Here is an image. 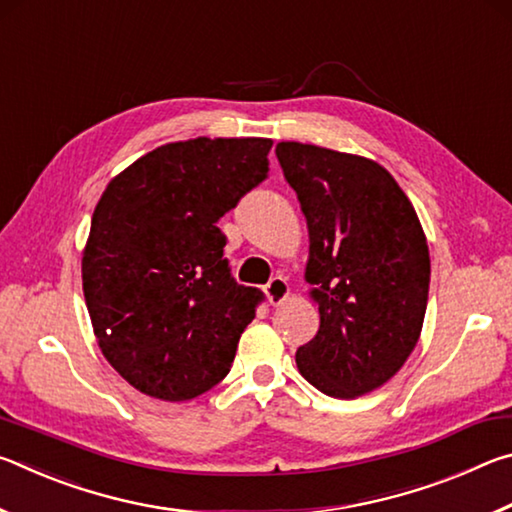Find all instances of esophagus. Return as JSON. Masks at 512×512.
<instances>
[{
  "label": "esophagus",
  "instance_id": "34e87169",
  "mask_svg": "<svg viewBox=\"0 0 512 512\" xmlns=\"http://www.w3.org/2000/svg\"><path fill=\"white\" fill-rule=\"evenodd\" d=\"M266 298L273 307H280L284 300L289 298V284L284 277H273L271 282L266 284Z\"/></svg>",
  "mask_w": 512,
  "mask_h": 512
}]
</instances>
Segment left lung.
I'll use <instances>...</instances> for the list:
<instances>
[{"mask_svg":"<svg viewBox=\"0 0 512 512\" xmlns=\"http://www.w3.org/2000/svg\"><path fill=\"white\" fill-rule=\"evenodd\" d=\"M307 219L320 327L300 345V375L320 393L354 400L384 386L420 339L429 246L418 214L375 160L314 144L275 146Z\"/></svg>","mask_w":512,"mask_h":512,"instance_id":"obj_1","label":"left lung"}]
</instances>
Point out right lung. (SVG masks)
Listing matches in <instances>:
<instances>
[{
    "instance_id": "right-lung-1",
    "label": "right lung",
    "mask_w": 512,
    "mask_h": 512,
    "mask_svg": "<svg viewBox=\"0 0 512 512\" xmlns=\"http://www.w3.org/2000/svg\"><path fill=\"white\" fill-rule=\"evenodd\" d=\"M266 137H196L142 155L92 214L83 296L103 357L164 402L198 397L228 375L262 291L241 287L216 228L268 173Z\"/></svg>"
}]
</instances>
